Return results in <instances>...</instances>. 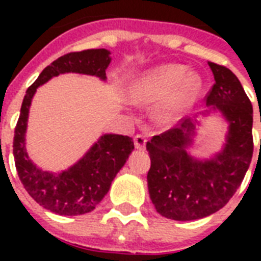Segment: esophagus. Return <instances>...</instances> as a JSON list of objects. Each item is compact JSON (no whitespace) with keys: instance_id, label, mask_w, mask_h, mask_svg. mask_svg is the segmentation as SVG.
<instances>
[{"instance_id":"obj_1","label":"esophagus","mask_w":261,"mask_h":261,"mask_svg":"<svg viewBox=\"0 0 261 261\" xmlns=\"http://www.w3.org/2000/svg\"><path fill=\"white\" fill-rule=\"evenodd\" d=\"M146 142H147L146 137H143V135H135L134 145L137 149H139V150H143V149L146 147Z\"/></svg>"}]
</instances>
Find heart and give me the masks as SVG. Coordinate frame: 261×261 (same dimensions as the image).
I'll return each mask as SVG.
<instances>
[{"mask_svg":"<svg viewBox=\"0 0 261 261\" xmlns=\"http://www.w3.org/2000/svg\"><path fill=\"white\" fill-rule=\"evenodd\" d=\"M203 88V81L196 73H188L182 65H163L143 73L131 84L130 93L135 101L154 104L155 120L164 126L180 122Z\"/></svg>","mask_w":261,"mask_h":261,"instance_id":"heart-1","label":"heart"}]
</instances>
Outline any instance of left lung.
Segmentation results:
<instances>
[{
  "label": "left lung",
  "mask_w": 261,
  "mask_h": 261,
  "mask_svg": "<svg viewBox=\"0 0 261 261\" xmlns=\"http://www.w3.org/2000/svg\"><path fill=\"white\" fill-rule=\"evenodd\" d=\"M208 66L215 84L206 108L146 143L151 203L159 214L173 221H195L221 210L243 181L253 154V108L243 85L225 66ZM213 114L227 123V135L221 151L200 159L189 149L201 119Z\"/></svg>",
  "instance_id": "8db88e82"
}]
</instances>
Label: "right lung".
<instances>
[{"mask_svg": "<svg viewBox=\"0 0 261 261\" xmlns=\"http://www.w3.org/2000/svg\"><path fill=\"white\" fill-rule=\"evenodd\" d=\"M111 51L106 48L70 53L58 58L27 89L14 130L13 155L18 177L27 192L46 210L65 217L90 213L110 191L111 182L134 150L127 135L102 134L73 165L59 172L44 171L31 160L25 146L28 116L36 90L59 74L77 73L107 81Z\"/></svg>", "mask_w": 261, "mask_h": 261, "instance_id": "right-lung-1", "label": "right lung"}]
</instances>
